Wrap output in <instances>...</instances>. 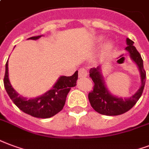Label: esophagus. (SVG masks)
Here are the masks:
<instances>
[{
	"label": "esophagus",
	"instance_id": "obj_1",
	"mask_svg": "<svg viewBox=\"0 0 149 149\" xmlns=\"http://www.w3.org/2000/svg\"><path fill=\"white\" fill-rule=\"evenodd\" d=\"M88 75V73H87V70L84 68H81L79 70V77L80 79H83V78H86V76Z\"/></svg>",
	"mask_w": 149,
	"mask_h": 149
}]
</instances>
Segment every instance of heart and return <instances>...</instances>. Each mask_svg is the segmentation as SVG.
<instances>
[{
    "instance_id": "heart-1",
    "label": "heart",
    "mask_w": 149,
    "mask_h": 149,
    "mask_svg": "<svg viewBox=\"0 0 149 149\" xmlns=\"http://www.w3.org/2000/svg\"><path fill=\"white\" fill-rule=\"evenodd\" d=\"M108 47H109V46H110V45H108Z\"/></svg>"
}]
</instances>
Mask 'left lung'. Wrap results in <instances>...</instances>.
Segmentation results:
<instances>
[{
	"label": "left lung",
	"instance_id": "obj_1",
	"mask_svg": "<svg viewBox=\"0 0 149 149\" xmlns=\"http://www.w3.org/2000/svg\"><path fill=\"white\" fill-rule=\"evenodd\" d=\"M134 41L126 38V50L130 53V56L138 67L141 74V87L130 98H122L113 96L106 87L101 73V67L93 68L89 70V77L91 78L94 86L88 95L92 108L97 112L104 116H118L128 111L134 107L139 100L145 87L146 80V72L144 69L143 60L141 55L134 46Z\"/></svg>",
	"mask_w": 149,
	"mask_h": 149
}]
</instances>
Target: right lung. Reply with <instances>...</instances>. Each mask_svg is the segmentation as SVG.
Instances as JSON below:
<instances>
[{
    "instance_id": "obj_1",
    "label": "right lung",
    "mask_w": 149,
    "mask_h": 149,
    "mask_svg": "<svg viewBox=\"0 0 149 149\" xmlns=\"http://www.w3.org/2000/svg\"><path fill=\"white\" fill-rule=\"evenodd\" d=\"M41 37V35L31 37L28 39L37 40ZM77 79L78 70H76L73 75L69 77L60 76L52 89L40 97L28 99L22 97L12 88L8 79V63L7 61L4 85L11 100L20 110L33 117L47 118L54 116L62 110L65 104L66 97L71 87L76 86Z\"/></svg>"
}]
</instances>
